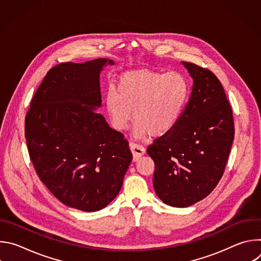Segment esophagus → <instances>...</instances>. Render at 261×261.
<instances>
[{"label": "esophagus", "mask_w": 261, "mask_h": 261, "mask_svg": "<svg viewBox=\"0 0 261 261\" xmlns=\"http://www.w3.org/2000/svg\"><path fill=\"white\" fill-rule=\"evenodd\" d=\"M129 146H130V150L132 152V155H133V161H137L145 153L144 147L142 145H140V144H137V143H134V142H130Z\"/></svg>", "instance_id": "1"}]
</instances>
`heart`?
I'll return each mask as SVG.
<instances>
[{
    "label": "heart",
    "instance_id": "heart-1",
    "mask_svg": "<svg viewBox=\"0 0 261 261\" xmlns=\"http://www.w3.org/2000/svg\"><path fill=\"white\" fill-rule=\"evenodd\" d=\"M189 94V82L179 72L132 70L120 76L117 91L106 92L105 107L114 129L126 130L133 116L135 137H160L178 123Z\"/></svg>",
    "mask_w": 261,
    "mask_h": 261
}]
</instances>
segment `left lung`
Listing matches in <instances>:
<instances>
[{
    "label": "left lung",
    "instance_id": "1",
    "mask_svg": "<svg viewBox=\"0 0 261 261\" xmlns=\"http://www.w3.org/2000/svg\"><path fill=\"white\" fill-rule=\"evenodd\" d=\"M182 65L193 79L190 99L174 128L146 150L155 162L156 194L175 207L190 206L216 188L234 138L231 106L220 81L205 68Z\"/></svg>",
    "mask_w": 261,
    "mask_h": 261
}]
</instances>
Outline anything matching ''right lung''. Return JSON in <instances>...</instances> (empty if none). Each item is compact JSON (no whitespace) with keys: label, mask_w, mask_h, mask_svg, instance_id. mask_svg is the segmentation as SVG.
<instances>
[{"label":"right lung","mask_w":261,"mask_h":261,"mask_svg":"<svg viewBox=\"0 0 261 261\" xmlns=\"http://www.w3.org/2000/svg\"><path fill=\"white\" fill-rule=\"evenodd\" d=\"M108 59L53 67L25 116L29 155L41 181L64 204L84 212L119 194L132 161L128 141L96 113Z\"/></svg>","instance_id":"add662e5"}]
</instances>
